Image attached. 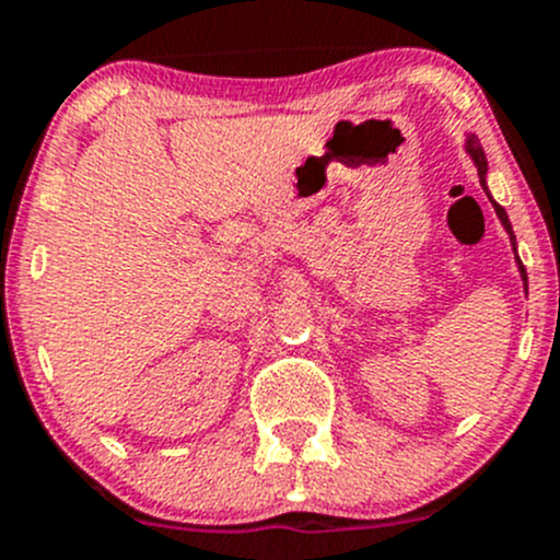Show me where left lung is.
<instances>
[{
    "mask_svg": "<svg viewBox=\"0 0 560 560\" xmlns=\"http://www.w3.org/2000/svg\"><path fill=\"white\" fill-rule=\"evenodd\" d=\"M465 150H468L470 159H474L476 170H479V180H481V186H485V191H487V183H485V177H487V159H485V150H481L479 139H476V136H468V142H465ZM490 202H492V199H490ZM492 208H495V213H498V219H501L503 230H506L509 237H512V248H514V254H517V243H514V232H512V224H509L506 210H503L498 202H492ZM517 265H520V276H523V281H525V290H528V273H525V265L520 262V257H517Z\"/></svg>",
    "mask_w": 560,
    "mask_h": 560,
    "instance_id": "1",
    "label": "left lung"
}]
</instances>
